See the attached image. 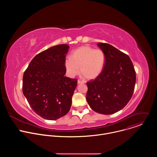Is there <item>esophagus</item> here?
Masks as SVG:
<instances>
[{"label": "esophagus", "mask_w": 157, "mask_h": 157, "mask_svg": "<svg viewBox=\"0 0 157 157\" xmlns=\"http://www.w3.org/2000/svg\"><path fill=\"white\" fill-rule=\"evenodd\" d=\"M84 82H83V81H81V80H78V84H81V83H84Z\"/></svg>", "instance_id": "1"}]
</instances>
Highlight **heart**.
<instances>
[{
	"label": "heart",
	"mask_w": 157,
	"mask_h": 157,
	"mask_svg": "<svg viewBox=\"0 0 157 157\" xmlns=\"http://www.w3.org/2000/svg\"><path fill=\"white\" fill-rule=\"evenodd\" d=\"M105 63V56L101 49L89 46H82L75 50L65 59L64 66L70 76L79 72L87 79L97 78L102 72Z\"/></svg>",
	"instance_id": "b5f03b06"
}]
</instances>
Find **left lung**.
<instances>
[{
  "instance_id": "obj_1",
  "label": "left lung",
  "mask_w": 157,
  "mask_h": 157,
  "mask_svg": "<svg viewBox=\"0 0 157 157\" xmlns=\"http://www.w3.org/2000/svg\"><path fill=\"white\" fill-rule=\"evenodd\" d=\"M104 52L105 63L102 73L87 82L86 100L99 114H114L131 99L136 81V71L129 56L107 43H98Z\"/></svg>"
}]
</instances>
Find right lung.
Here are the masks:
<instances>
[{
    "label": "right lung",
    "mask_w": 157,
    "mask_h": 157,
    "mask_svg": "<svg viewBox=\"0 0 157 157\" xmlns=\"http://www.w3.org/2000/svg\"><path fill=\"white\" fill-rule=\"evenodd\" d=\"M70 47L59 44L36 55L23 76V93L35 113L56 120L68 113L77 79L66 77L64 61Z\"/></svg>",
    "instance_id": "right-lung-1"
}]
</instances>
